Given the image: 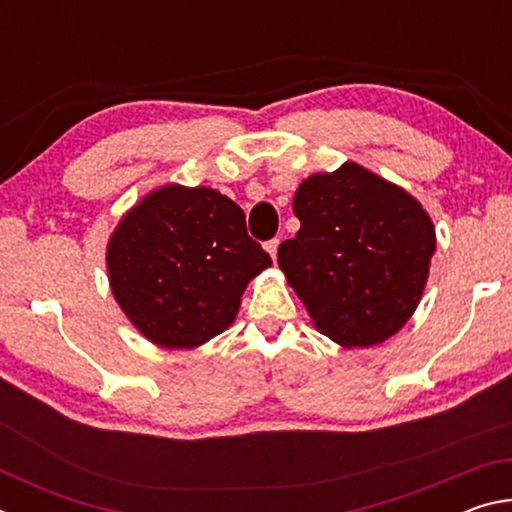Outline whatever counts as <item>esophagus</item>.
Instances as JSON below:
<instances>
[{
  "label": "esophagus",
  "mask_w": 512,
  "mask_h": 512,
  "mask_svg": "<svg viewBox=\"0 0 512 512\" xmlns=\"http://www.w3.org/2000/svg\"><path fill=\"white\" fill-rule=\"evenodd\" d=\"M277 246H280V239H271V241H266L264 244V248H266V253L271 255L273 259L277 257Z\"/></svg>",
  "instance_id": "1"
}]
</instances>
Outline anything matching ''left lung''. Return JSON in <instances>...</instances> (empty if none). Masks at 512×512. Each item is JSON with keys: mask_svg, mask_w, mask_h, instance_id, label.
I'll use <instances>...</instances> for the list:
<instances>
[{"mask_svg": "<svg viewBox=\"0 0 512 512\" xmlns=\"http://www.w3.org/2000/svg\"><path fill=\"white\" fill-rule=\"evenodd\" d=\"M296 237L277 264L314 327L343 348H370L406 325L436 250L424 207L357 162L302 180L293 196Z\"/></svg>", "mask_w": 512, "mask_h": 512, "instance_id": "1", "label": "left lung"}]
</instances>
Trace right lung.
<instances>
[{"mask_svg": "<svg viewBox=\"0 0 512 512\" xmlns=\"http://www.w3.org/2000/svg\"><path fill=\"white\" fill-rule=\"evenodd\" d=\"M106 264L112 296L146 339L192 350L232 325L248 282L273 262L228 196L164 185L121 216Z\"/></svg>", "mask_w": 512, "mask_h": 512, "instance_id": "1", "label": "right lung"}]
</instances>
